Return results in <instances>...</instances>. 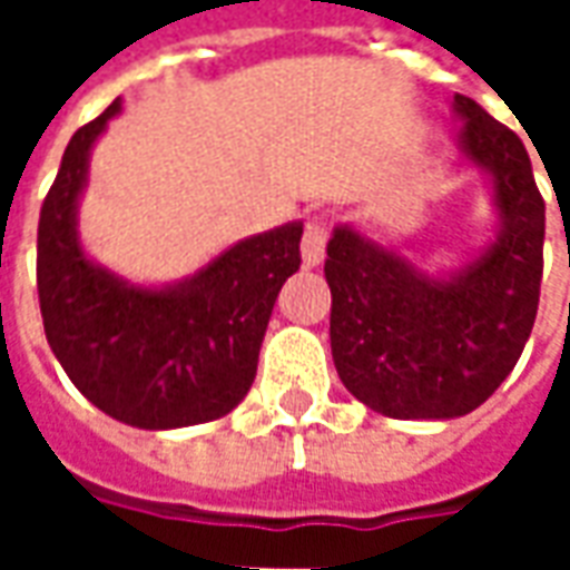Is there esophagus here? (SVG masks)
<instances>
[{"instance_id":"34e87169","label":"esophagus","mask_w":570,"mask_h":570,"mask_svg":"<svg viewBox=\"0 0 570 570\" xmlns=\"http://www.w3.org/2000/svg\"><path fill=\"white\" fill-rule=\"evenodd\" d=\"M326 240H330V223L323 216H314L305 225V235H302V262L305 265H321L326 256Z\"/></svg>"}]
</instances>
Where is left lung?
Segmentation results:
<instances>
[{
	"mask_svg": "<svg viewBox=\"0 0 570 570\" xmlns=\"http://www.w3.org/2000/svg\"><path fill=\"white\" fill-rule=\"evenodd\" d=\"M461 146L494 179V244L436 281L354 228L326 244L330 342L338 379L387 419H458L489 400L522 357L540 302L547 207L513 130L464 94Z\"/></svg>",
	"mask_w": 570,
	"mask_h": 570,
	"instance_id": "1",
	"label": "left lung"
}]
</instances>
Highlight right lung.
<instances>
[{
  "label": "right lung",
  "mask_w": 570,
  "mask_h": 570,
  "mask_svg": "<svg viewBox=\"0 0 570 570\" xmlns=\"http://www.w3.org/2000/svg\"><path fill=\"white\" fill-rule=\"evenodd\" d=\"M121 104L72 134L39 213L36 286L48 345L72 384L130 428L170 430L228 415L256 379L274 298L298 272L302 223L247 237L195 277L142 289L94 265L76 204L88 155Z\"/></svg>",
  "instance_id": "obj_1"
}]
</instances>
